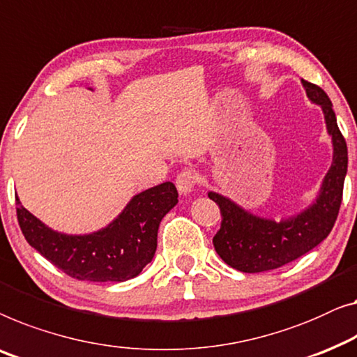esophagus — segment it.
<instances>
[{
	"mask_svg": "<svg viewBox=\"0 0 357 357\" xmlns=\"http://www.w3.org/2000/svg\"><path fill=\"white\" fill-rule=\"evenodd\" d=\"M175 185H177V190L180 191V195L185 196L191 193L196 185V175L193 170L190 169L182 170V172L177 175V178H175Z\"/></svg>",
	"mask_w": 357,
	"mask_h": 357,
	"instance_id": "obj_1",
	"label": "esophagus"
}]
</instances>
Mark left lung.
Listing matches in <instances>:
<instances>
[{"label": "left lung", "mask_w": 357, "mask_h": 357, "mask_svg": "<svg viewBox=\"0 0 357 357\" xmlns=\"http://www.w3.org/2000/svg\"><path fill=\"white\" fill-rule=\"evenodd\" d=\"M301 84L309 101L322 109L333 146L332 164L312 203L298 214L275 220L252 214L217 191L208 193L222 214L220 230L213 240L217 255L240 272H266L298 259L327 238L337 220L348 172V148L327 93L306 80Z\"/></svg>", "instance_id": "left-lung-1"}]
</instances>
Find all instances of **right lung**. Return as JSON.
<instances>
[{"label": "right lung", "instance_id": "obj_1", "mask_svg": "<svg viewBox=\"0 0 357 357\" xmlns=\"http://www.w3.org/2000/svg\"><path fill=\"white\" fill-rule=\"evenodd\" d=\"M15 201L25 240L51 264L79 280L126 282L153 261L159 224L178 203V193L172 182L144 190L106 227L84 235L53 230L29 213L17 196Z\"/></svg>", "mask_w": 357, "mask_h": 357}]
</instances>
